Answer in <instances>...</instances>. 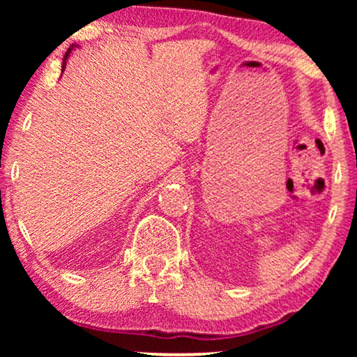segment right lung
I'll return each instance as SVG.
<instances>
[{
  "instance_id": "obj_1",
  "label": "right lung",
  "mask_w": 357,
  "mask_h": 357,
  "mask_svg": "<svg viewBox=\"0 0 357 357\" xmlns=\"http://www.w3.org/2000/svg\"><path fill=\"white\" fill-rule=\"evenodd\" d=\"M70 53H71V48H70V50H68V52L65 53V58H63V65H61V71H65V68H66V60H68V56H70Z\"/></svg>"
}]
</instances>
